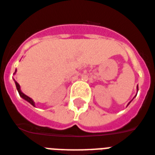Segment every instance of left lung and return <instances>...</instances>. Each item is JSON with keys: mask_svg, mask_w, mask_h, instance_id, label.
Listing matches in <instances>:
<instances>
[{"mask_svg": "<svg viewBox=\"0 0 155 155\" xmlns=\"http://www.w3.org/2000/svg\"><path fill=\"white\" fill-rule=\"evenodd\" d=\"M137 89H138V86H137Z\"/></svg>", "mask_w": 155, "mask_h": 155, "instance_id": "1", "label": "left lung"}]
</instances>
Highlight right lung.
Wrapping results in <instances>:
<instances>
[{"label":"right lung","mask_w":155,"mask_h":155,"mask_svg":"<svg viewBox=\"0 0 155 155\" xmlns=\"http://www.w3.org/2000/svg\"><path fill=\"white\" fill-rule=\"evenodd\" d=\"M15 82V86H16V88H17V91H18V92H19V94H20V97L23 98V99H25V101H28V102H30V103L31 104L32 106H34V107H35V102H34V101H33L31 98L29 97H28V96H26V95H25L23 92H22V91H20V85H19V83H18L17 82Z\"/></svg>","instance_id":"1"}]
</instances>
